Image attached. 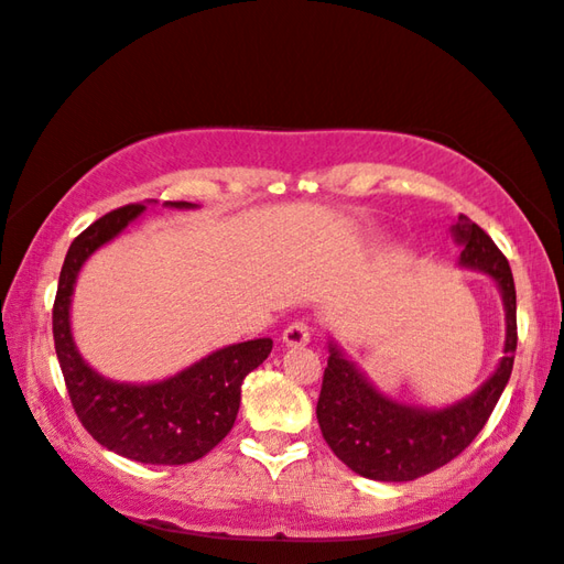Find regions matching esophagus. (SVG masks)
<instances>
[{
  "instance_id": "34e87169",
  "label": "esophagus",
  "mask_w": 564,
  "mask_h": 564,
  "mask_svg": "<svg viewBox=\"0 0 564 564\" xmlns=\"http://www.w3.org/2000/svg\"><path fill=\"white\" fill-rule=\"evenodd\" d=\"M308 340H311V328H308L306 321H294V323L286 325L284 333H282V343L286 347H302Z\"/></svg>"
}]
</instances>
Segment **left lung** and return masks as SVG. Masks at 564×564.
Listing matches in <instances>:
<instances>
[{"mask_svg":"<svg viewBox=\"0 0 564 564\" xmlns=\"http://www.w3.org/2000/svg\"><path fill=\"white\" fill-rule=\"evenodd\" d=\"M452 231L463 248L460 265L490 274L502 292L507 311L505 357L473 395L442 410H424L379 393L355 361L330 345L316 417L333 454L369 480H415L454 460L490 420L514 367L517 290L509 262L490 236L466 215H458Z\"/></svg>","mask_w":564,"mask_h":564,"instance_id":"1","label":"left lung"}]
</instances>
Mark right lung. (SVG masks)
<instances>
[{
	"mask_svg": "<svg viewBox=\"0 0 564 564\" xmlns=\"http://www.w3.org/2000/svg\"><path fill=\"white\" fill-rule=\"evenodd\" d=\"M191 209V203H166ZM144 205H124L96 219L72 241L59 272L53 306V337L72 408L94 440L130 460L183 466L209 454L236 422L241 383L268 359L272 340L258 337L229 345L159 383H118L82 359L69 328V304L77 274L94 250L142 215Z\"/></svg>",
	"mask_w": 564,
	"mask_h": 564,
	"instance_id": "add662e5",
	"label": "right lung"
}]
</instances>
